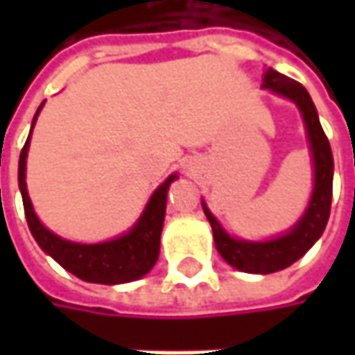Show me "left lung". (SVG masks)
I'll return each instance as SVG.
<instances>
[{
	"mask_svg": "<svg viewBox=\"0 0 355 355\" xmlns=\"http://www.w3.org/2000/svg\"><path fill=\"white\" fill-rule=\"evenodd\" d=\"M263 89L272 90L280 96L293 101L304 118L312 162H314V189H312V198H310L306 211L288 233L280 237L270 239V241H243V239H233L231 235H227L225 229L219 225V221L213 217L207 205L201 201L205 217L211 223L213 239H215V247L219 254L231 266H235L243 272H254V275H270V272L291 266L320 239L330 217L332 180H334V157H332L330 142L322 130L316 106L312 103L308 90L300 83L280 75L275 69H268L265 73Z\"/></svg>",
	"mask_w": 355,
	"mask_h": 355,
	"instance_id": "obj_1",
	"label": "left lung"
}]
</instances>
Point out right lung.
<instances>
[{
    "label": "right lung",
    "instance_id": "right-lung-1",
    "mask_svg": "<svg viewBox=\"0 0 355 355\" xmlns=\"http://www.w3.org/2000/svg\"><path fill=\"white\" fill-rule=\"evenodd\" d=\"M43 104L45 101L35 112L31 132H33L35 120L39 116ZM31 132L21 150L17 180H19L25 219H27L29 231L37 241V245L47 254H51L62 268H67L69 272H73L75 277L87 280V282L122 284V282H132V280L142 279L144 275H148L152 270V266L156 265L157 254H159V235H162L164 217H166L168 187L173 180H178V173H171L170 178L152 193L138 223L132 227L126 235L112 239V241L96 243V245L73 243V241H67V239H61L59 235L51 233L33 211L31 199L27 193V184H25V166H27V150H29Z\"/></svg>",
    "mask_w": 355,
    "mask_h": 355
}]
</instances>
